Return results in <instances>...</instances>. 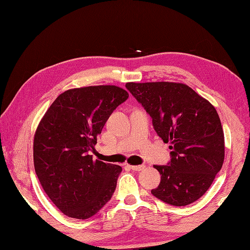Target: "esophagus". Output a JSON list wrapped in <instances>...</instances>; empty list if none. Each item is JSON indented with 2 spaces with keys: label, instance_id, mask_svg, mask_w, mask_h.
<instances>
[{
  "label": "esophagus",
  "instance_id": "1",
  "mask_svg": "<svg viewBox=\"0 0 250 250\" xmlns=\"http://www.w3.org/2000/svg\"><path fill=\"white\" fill-rule=\"evenodd\" d=\"M126 166H128L129 168H131L134 171H141V170H143L145 168L144 166H140V165H126Z\"/></svg>",
  "mask_w": 250,
  "mask_h": 250
}]
</instances>
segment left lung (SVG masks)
I'll return each instance as SVG.
<instances>
[{
  "mask_svg": "<svg viewBox=\"0 0 250 250\" xmlns=\"http://www.w3.org/2000/svg\"><path fill=\"white\" fill-rule=\"evenodd\" d=\"M125 87L152 117L158 137L172 149L168 165L154 166L161 183L152 194L176 207L197 201L224 162V132L215 108L183 83L130 82Z\"/></svg>",
  "mask_w": 250,
  "mask_h": 250,
  "instance_id": "left-lung-1",
  "label": "left lung"
}]
</instances>
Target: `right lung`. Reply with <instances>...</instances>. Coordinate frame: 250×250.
<instances>
[{"mask_svg": "<svg viewBox=\"0 0 250 250\" xmlns=\"http://www.w3.org/2000/svg\"><path fill=\"white\" fill-rule=\"evenodd\" d=\"M129 94L115 85L67 89L48 108L34 137V165L44 192L66 216L86 220L115 192L118 165L93 160L89 151Z\"/></svg>", "mask_w": 250, "mask_h": 250, "instance_id": "right-lung-1", "label": "right lung"}]
</instances>
